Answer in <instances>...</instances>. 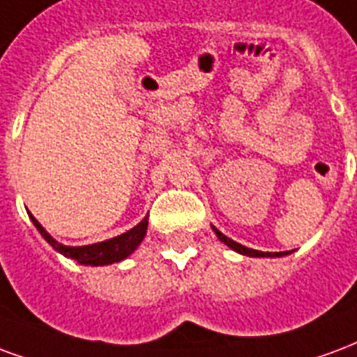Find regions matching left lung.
I'll list each match as a JSON object with an SVG mask.
<instances>
[{
  "label": "left lung",
  "instance_id": "obj_1",
  "mask_svg": "<svg viewBox=\"0 0 357 357\" xmlns=\"http://www.w3.org/2000/svg\"><path fill=\"white\" fill-rule=\"evenodd\" d=\"M213 232L217 234V238L220 239V241H222L225 245L230 247V249H232V251H236V253L245 255V257H259V259H261V257H270V259H274V257H285V255L291 253V251H285V253H262V251H255V249H249V247L241 245V243H238V241H234V239L226 238L225 234L218 232L215 226H213Z\"/></svg>",
  "mask_w": 357,
  "mask_h": 357
}]
</instances>
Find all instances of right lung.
<instances>
[{
  "instance_id": "add662e5",
  "label": "right lung",
  "mask_w": 357,
  "mask_h": 357,
  "mask_svg": "<svg viewBox=\"0 0 357 357\" xmlns=\"http://www.w3.org/2000/svg\"><path fill=\"white\" fill-rule=\"evenodd\" d=\"M28 215H30V220L33 222V226L38 228V232L43 236V239H45L49 245L53 247L56 253L64 255L66 259H72V261H75L77 264H83V266H106V264L125 261L129 255H132L139 249V245L142 243V239H144L148 230V217H144L139 225L132 226L131 230L119 234L116 238L106 239V241H98V243H91V245L70 247L64 245V243H59L40 225V220L33 217L30 211H28Z\"/></svg>"
}]
</instances>
